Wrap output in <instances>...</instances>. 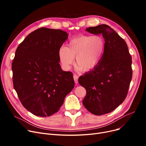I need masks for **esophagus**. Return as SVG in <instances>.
<instances>
[{"instance_id": "1", "label": "esophagus", "mask_w": 146, "mask_h": 146, "mask_svg": "<svg viewBox=\"0 0 146 146\" xmlns=\"http://www.w3.org/2000/svg\"><path fill=\"white\" fill-rule=\"evenodd\" d=\"M73 79H74V82H75V83H76V84H78V79H79V76H78V75H76V74H74L73 75Z\"/></svg>"}]
</instances>
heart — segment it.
Segmentation results:
<instances>
[{
    "label": "heart",
    "instance_id": "heart-1",
    "mask_svg": "<svg viewBox=\"0 0 146 146\" xmlns=\"http://www.w3.org/2000/svg\"><path fill=\"white\" fill-rule=\"evenodd\" d=\"M105 41L99 35H82L71 40L67 46H61L59 57L65 69L70 68L76 57V66L83 71L94 68L104 54Z\"/></svg>",
    "mask_w": 146,
    "mask_h": 146
}]
</instances>
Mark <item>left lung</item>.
<instances>
[{"label": "left lung", "mask_w": 146, "mask_h": 146, "mask_svg": "<svg viewBox=\"0 0 146 146\" xmlns=\"http://www.w3.org/2000/svg\"><path fill=\"white\" fill-rule=\"evenodd\" d=\"M86 30L101 34L105 39L101 61L92 70L79 78V84L86 90L84 106L92 113L102 115L125 100L133 75L131 56L126 42L110 26L102 24Z\"/></svg>", "instance_id": "left-lung-1"}]
</instances>
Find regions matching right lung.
Instances as JSON below:
<instances>
[{"label": "right lung", "mask_w": 146, "mask_h": 146, "mask_svg": "<svg viewBox=\"0 0 146 146\" xmlns=\"http://www.w3.org/2000/svg\"><path fill=\"white\" fill-rule=\"evenodd\" d=\"M68 34L61 29L41 28L18 47L12 63L13 88L25 108L36 116L58 112L74 86L73 73L59 64V50Z\"/></svg>", "instance_id": "add662e5"}]
</instances>
